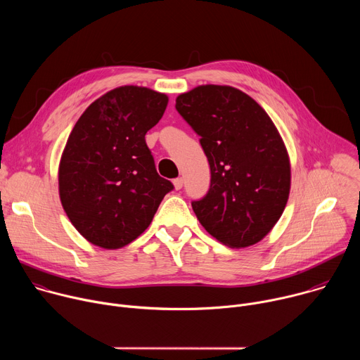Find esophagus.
Here are the masks:
<instances>
[{"mask_svg": "<svg viewBox=\"0 0 360 360\" xmlns=\"http://www.w3.org/2000/svg\"><path fill=\"white\" fill-rule=\"evenodd\" d=\"M182 185H184V179L182 178H176V179H174V186H175V189H181L182 188Z\"/></svg>", "mask_w": 360, "mask_h": 360, "instance_id": "esophagus-1", "label": "esophagus"}]
</instances>
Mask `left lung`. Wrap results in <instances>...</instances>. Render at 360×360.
<instances>
[{
    "label": "left lung",
    "mask_w": 360,
    "mask_h": 360,
    "mask_svg": "<svg viewBox=\"0 0 360 360\" xmlns=\"http://www.w3.org/2000/svg\"><path fill=\"white\" fill-rule=\"evenodd\" d=\"M175 108L199 135L211 185L192 200L200 225L231 248L259 242L281 218L290 189L286 148L268 114L242 91L202 85Z\"/></svg>",
    "instance_id": "obj_1"
}]
</instances>
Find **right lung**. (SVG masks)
I'll use <instances>...</instances> for the list:
<instances>
[{
    "label": "right lung",
    "mask_w": 360,
    "mask_h": 360,
    "mask_svg": "<svg viewBox=\"0 0 360 360\" xmlns=\"http://www.w3.org/2000/svg\"><path fill=\"white\" fill-rule=\"evenodd\" d=\"M167 105L165 94L127 85L98 98L77 121L60 164V196L70 221L91 243L128 245L174 189L158 175L145 142Z\"/></svg>",
    "instance_id": "right-lung-1"
}]
</instances>
